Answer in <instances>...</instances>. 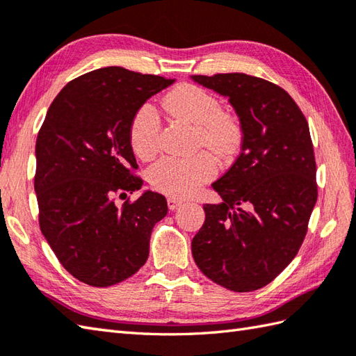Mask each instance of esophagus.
<instances>
[{
    "label": "esophagus",
    "mask_w": 356,
    "mask_h": 356,
    "mask_svg": "<svg viewBox=\"0 0 356 356\" xmlns=\"http://www.w3.org/2000/svg\"><path fill=\"white\" fill-rule=\"evenodd\" d=\"M166 203H168V208H170V211H174V209H177L180 205H182V202L180 200H177V199H168L166 200Z\"/></svg>",
    "instance_id": "34e87169"
}]
</instances>
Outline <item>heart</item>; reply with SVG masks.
<instances>
[{"instance_id": "obj_1", "label": "heart", "mask_w": 356, "mask_h": 356, "mask_svg": "<svg viewBox=\"0 0 356 356\" xmlns=\"http://www.w3.org/2000/svg\"><path fill=\"white\" fill-rule=\"evenodd\" d=\"M165 108L172 116L182 118L197 128L199 145H207L220 157H231L243 140V127L231 111L222 110L220 101L194 84H182L166 95ZM161 116L153 104L145 102L133 113L128 139L134 154L142 161L153 159L161 145ZM217 162L208 151L191 157H163L148 171L149 185L156 191L174 199L195 194L202 185L213 180Z\"/></svg>"}]
</instances>
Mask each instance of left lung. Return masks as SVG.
Masks as SVG:
<instances>
[{"mask_svg": "<svg viewBox=\"0 0 356 356\" xmlns=\"http://www.w3.org/2000/svg\"><path fill=\"white\" fill-rule=\"evenodd\" d=\"M191 79L228 97L243 127L240 156L213 184L222 203L203 205L194 261L226 289L257 291L297 255L316 203L307 120L286 90L261 78L218 73Z\"/></svg>", "mask_w": 356, "mask_h": 356, "instance_id": "obj_1", "label": "left lung"}]
</instances>
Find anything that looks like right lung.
I'll use <instances>...</instances> for the list:
<instances>
[{"label": "right lung", "instance_id": "right-lung-1", "mask_svg": "<svg viewBox=\"0 0 356 356\" xmlns=\"http://www.w3.org/2000/svg\"><path fill=\"white\" fill-rule=\"evenodd\" d=\"M174 79L105 67L70 81L38 133L35 193L42 236L79 282L107 287L145 264L154 225L168 213L162 194L142 188L128 139L133 113Z\"/></svg>", "mask_w": 356, "mask_h": 356}]
</instances>
